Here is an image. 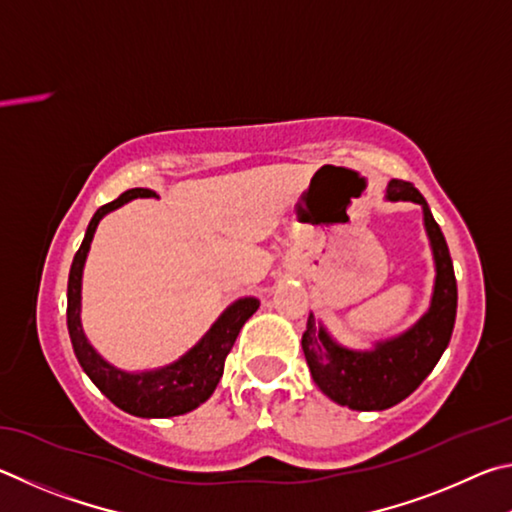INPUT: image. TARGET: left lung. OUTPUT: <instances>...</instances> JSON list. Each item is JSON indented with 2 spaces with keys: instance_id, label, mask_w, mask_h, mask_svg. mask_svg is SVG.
I'll return each mask as SVG.
<instances>
[{
  "instance_id": "1",
  "label": "left lung",
  "mask_w": 512,
  "mask_h": 512,
  "mask_svg": "<svg viewBox=\"0 0 512 512\" xmlns=\"http://www.w3.org/2000/svg\"><path fill=\"white\" fill-rule=\"evenodd\" d=\"M389 200H411L423 206L427 236L432 240L436 261V285L432 308L418 324L375 351L357 353L337 346L310 315L301 346L306 353L312 380L337 405L357 411H382L411 396L450 344L456 319V276L450 249L441 227L420 195L405 179H391Z\"/></svg>"
}]
</instances>
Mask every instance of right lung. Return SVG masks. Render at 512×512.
I'll use <instances>...</instances> for the list:
<instances>
[{
  "label": "right lung",
  "instance_id": "add662e5",
  "mask_svg": "<svg viewBox=\"0 0 512 512\" xmlns=\"http://www.w3.org/2000/svg\"><path fill=\"white\" fill-rule=\"evenodd\" d=\"M155 191L150 188H130L121 193L116 200L103 204L94 213L92 222L85 231L83 245L78 247L74 263L69 270L67 283V328L71 337V346L78 357L83 371L89 375L98 389L110 398L116 407L128 411L139 418H168L182 416L186 411L200 407L204 400L211 398V393L218 387L224 371V360L236 344V337L245 321L254 315L261 306V301L249 297L233 303L227 312L215 321L213 328L204 335V339L195 348H191L182 360L166 366V369L150 373H123L107 364L98 355L83 335L80 328V276L89 251V242L94 238L96 224L105 213L119 209L132 197H152Z\"/></svg>",
  "mask_w": 512,
  "mask_h": 512
}]
</instances>
